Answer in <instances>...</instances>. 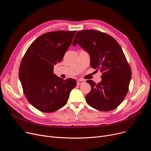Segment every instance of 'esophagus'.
<instances>
[{"label":"esophagus","instance_id":"1","mask_svg":"<svg viewBox=\"0 0 151 151\" xmlns=\"http://www.w3.org/2000/svg\"><path fill=\"white\" fill-rule=\"evenodd\" d=\"M85 83V81L83 80H78L77 81V84H78V85H80V84H83V83Z\"/></svg>","mask_w":151,"mask_h":151}]
</instances>
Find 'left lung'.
<instances>
[{
  "instance_id": "1",
  "label": "left lung",
  "mask_w": 151,
  "mask_h": 151,
  "mask_svg": "<svg viewBox=\"0 0 151 151\" xmlns=\"http://www.w3.org/2000/svg\"><path fill=\"white\" fill-rule=\"evenodd\" d=\"M77 44L89 54L91 67L102 73L100 83L86 81L91 86L86 102L101 111L114 109L127 93L132 78L130 67L121 47L111 36L95 30L78 31L73 46Z\"/></svg>"
}]
</instances>
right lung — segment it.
Listing matches in <instances>:
<instances>
[{"mask_svg": "<svg viewBox=\"0 0 151 151\" xmlns=\"http://www.w3.org/2000/svg\"><path fill=\"white\" fill-rule=\"evenodd\" d=\"M76 31L59 30L44 34L32 43L22 58L19 78L30 104L44 113H52L64 106L76 86L53 74L54 65L62 60Z\"/></svg>", "mask_w": 151, "mask_h": 151, "instance_id": "1", "label": "right lung"}]
</instances>
